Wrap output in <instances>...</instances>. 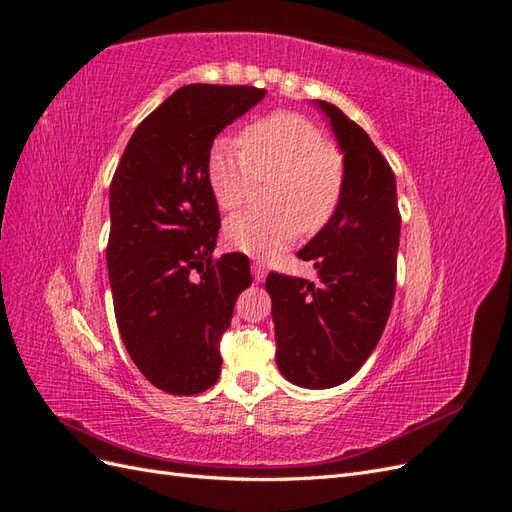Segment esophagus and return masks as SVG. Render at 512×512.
<instances>
[{"mask_svg": "<svg viewBox=\"0 0 512 512\" xmlns=\"http://www.w3.org/2000/svg\"><path fill=\"white\" fill-rule=\"evenodd\" d=\"M266 274H268L266 266L261 264V261H255V264H253V279H255V281H264Z\"/></svg>", "mask_w": 512, "mask_h": 512, "instance_id": "obj_1", "label": "esophagus"}]
</instances>
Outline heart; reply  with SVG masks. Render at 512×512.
<instances>
[{
	"label": "heart",
	"instance_id": "b5f03b06",
	"mask_svg": "<svg viewBox=\"0 0 512 512\" xmlns=\"http://www.w3.org/2000/svg\"><path fill=\"white\" fill-rule=\"evenodd\" d=\"M242 149L218 138L207 153V181L220 209L240 207L257 179L268 181L270 209L235 214L225 225L231 248L272 257L298 231L318 233L335 216L344 194V157L326 144L322 129L294 112L270 114L242 131Z\"/></svg>",
	"mask_w": 512,
	"mask_h": 512
}]
</instances>
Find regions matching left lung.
Returning <instances> with one entry per match:
<instances>
[{
  "label": "left lung",
  "mask_w": 512,
  "mask_h": 512,
  "mask_svg": "<svg viewBox=\"0 0 512 512\" xmlns=\"http://www.w3.org/2000/svg\"><path fill=\"white\" fill-rule=\"evenodd\" d=\"M329 116L344 151V194L329 225L298 257L311 261L320 283L270 272L277 365L298 387L346 383L381 339L396 294L400 209L396 175L370 136L329 101Z\"/></svg>",
  "instance_id": "8db88e82"
}]
</instances>
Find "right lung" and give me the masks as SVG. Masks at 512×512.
<instances>
[{"instance_id": "obj_1", "label": "right lung", "mask_w": 512, "mask_h": 512, "mask_svg": "<svg viewBox=\"0 0 512 512\" xmlns=\"http://www.w3.org/2000/svg\"><path fill=\"white\" fill-rule=\"evenodd\" d=\"M264 95L255 86H181L136 127L110 183L116 326L144 378L173 396L218 381L222 333L253 283L246 255L214 257L220 214L205 166L214 138Z\"/></svg>"}]
</instances>
